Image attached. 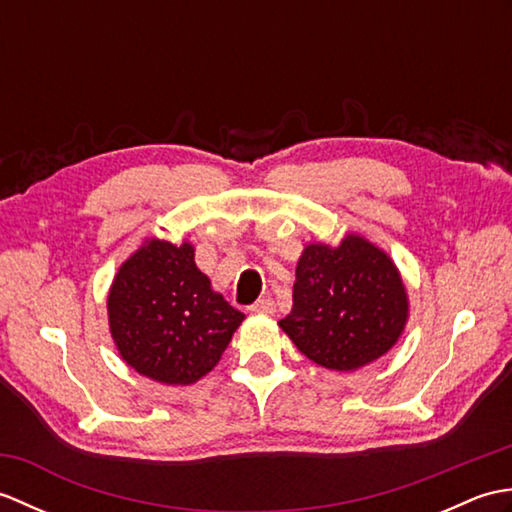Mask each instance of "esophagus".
Wrapping results in <instances>:
<instances>
[{
	"label": "esophagus",
	"mask_w": 512,
	"mask_h": 512,
	"mask_svg": "<svg viewBox=\"0 0 512 512\" xmlns=\"http://www.w3.org/2000/svg\"><path fill=\"white\" fill-rule=\"evenodd\" d=\"M253 312H262V314H275V301L273 299H259L250 306Z\"/></svg>",
	"instance_id": "esophagus-1"
}]
</instances>
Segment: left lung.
<instances>
[{
  "mask_svg": "<svg viewBox=\"0 0 512 512\" xmlns=\"http://www.w3.org/2000/svg\"><path fill=\"white\" fill-rule=\"evenodd\" d=\"M407 317L409 299L396 264L352 233L339 246L303 248L292 312L279 325L310 361L354 372L396 345Z\"/></svg>",
  "mask_w": 512,
  "mask_h": 512,
  "instance_id": "obj_1",
  "label": "left lung"
}]
</instances>
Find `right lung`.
I'll return each mask as SVG.
<instances>
[{"instance_id":"obj_1","label":"right lung","mask_w":512,"mask_h":512,"mask_svg":"<svg viewBox=\"0 0 512 512\" xmlns=\"http://www.w3.org/2000/svg\"><path fill=\"white\" fill-rule=\"evenodd\" d=\"M107 314L123 361L165 385L209 374L244 321L195 266L193 246L165 239H149L118 268Z\"/></svg>"}]
</instances>
